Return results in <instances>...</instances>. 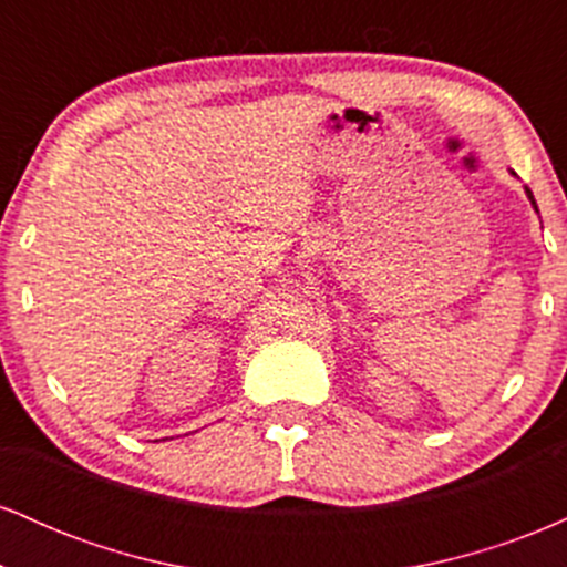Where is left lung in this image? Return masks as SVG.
Masks as SVG:
<instances>
[{
  "instance_id": "8db88e82",
  "label": "left lung",
  "mask_w": 567,
  "mask_h": 567,
  "mask_svg": "<svg viewBox=\"0 0 567 567\" xmlns=\"http://www.w3.org/2000/svg\"><path fill=\"white\" fill-rule=\"evenodd\" d=\"M525 192H528V197H530V202H533V207H536V199H533V194H530V188H525ZM536 213H538V207H536Z\"/></svg>"
}]
</instances>
